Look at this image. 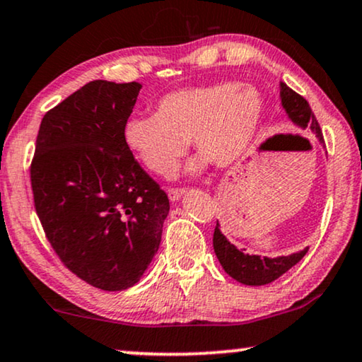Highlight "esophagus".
Instances as JSON below:
<instances>
[{"mask_svg": "<svg viewBox=\"0 0 362 362\" xmlns=\"http://www.w3.org/2000/svg\"><path fill=\"white\" fill-rule=\"evenodd\" d=\"M184 192H185L184 189H168L167 194H168V199L172 202H177L182 195H184Z\"/></svg>", "mask_w": 362, "mask_h": 362, "instance_id": "34e87169", "label": "esophagus"}]
</instances>
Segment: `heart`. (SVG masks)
I'll use <instances>...</instances> for the list:
<instances>
[{
  "label": "heart",
  "instance_id": "heart-1",
  "mask_svg": "<svg viewBox=\"0 0 362 362\" xmlns=\"http://www.w3.org/2000/svg\"><path fill=\"white\" fill-rule=\"evenodd\" d=\"M262 117L258 90L226 81L163 95L156 114L125 119L122 139L144 167L167 177L187 152L189 139L218 165L237 160L253 141ZM204 160L192 162L189 168L197 170Z\"/></svg>",
  "mask_w": 362,
  "mask_h": 362
}]
</instances>
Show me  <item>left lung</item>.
<instances>
[{
  "mask_svg": "<svg viewBox=\"0 0 362 362\" xmlns=\"http://www.w3.org/2000/svg\"><path fill=\"white\" fill-rule=\"evenodd\" d=\"M279 95H281V104L285 107L288 117H290L296 125L303 129H311V132L317 137L321 144L325 142L322 139V131L317 124V120L313 114V110L308 104V100L295 93L291 88H288L285 83L279 84ZM218 221H216L215 231H214V250L216 258L226 273L237 281L243 283V285L250 286H262L268 285V283L274 281L286 273L288 269L295 267L300 259L308 253V248L301 250V252L293 253L290 257H278V258H268V257H258V255H248L238 250L235 245H231L226 240L218 228Z\"/></svg>",
  "mask_w": 362,
  "mask_h": 362,
  "instance_id": "obj_1",
  "label": "left lung"
}]
</instances>
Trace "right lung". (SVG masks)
Listing matches in <instances>:
<instances>
[{"mask_svg": "<svg viewBox=\"0 0 362 362\" xmlns=\"http://www.w3.org/2000/svg\"><path fill=\"white\" fill-rule=\"evenodd\" d=\"M141 88L93 81L47 110L30 168L47 242L67 269L104 291L141 279L170 209L122 139Z\"/></svg>", "mask_w": 362, "mask_h": 362, "instance_id": "1", "label": "right lung"}]
</instances>
